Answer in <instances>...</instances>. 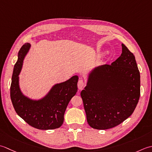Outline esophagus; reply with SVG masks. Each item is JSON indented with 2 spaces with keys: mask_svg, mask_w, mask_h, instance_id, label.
<instances>
[{
  "mask_svg": "<svg viewBox=\"0 0 152 152\" xmlns=\"http://www.w3.org/2000/svg\"><path fill=\"white\" fill-rule=\"evenodd\" d=\"M85 85V83H84V81H83L82 79L79 80L78 84H77V86H78V88L79 90H82L83 88H84Z\"/></svg>",
  "mask_w": 152,
  "mask_h": 152,
  "instance_id": "34e87169",
  "label": "esophagus"
}]
</instances>
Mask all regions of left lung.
<instances>
[{"instance_id": "8db88e82", "label": "left lung", "mask_w": 152, "mask_h": 152, "mask_svg": "<svg viewBox=\"0 0 152 152\" xmlns=\"http://www.w3.org/2000/svg\"><path fill=\"white\" fill-rule=\"evenodd\" d=\"M122 53L111 65L96 67L80 92L92 128L115 127L132 115L140 98V75L135 57L122 44Z\"/></svg>"}]
</instances>
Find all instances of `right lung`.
<instances>
[{
  "instance_id": "right-lung-1",
  "label": "right lung",
  "mask_w": 152,
  "mask_h": 152,
  "mask_svg": "<svg viewBox=\"0 0 152 152\" xmlns=\"http://www.w3.org/2000/svg\"><path fill=\"white\" fill-rule=\"evenodd\" d=\"M30 46L29 43H26L18 52L10 86L12 104L18 115L33 127L41 130L59 128L64 123V113L68 104L77 92L79 77L73 76L66 81L56 84L40 100H32L26 96L20 90L18 75Z\"/></svg>"
}]
</instances>
